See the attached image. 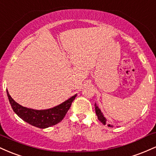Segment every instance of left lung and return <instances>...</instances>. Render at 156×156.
I'll return each mask as SVG.
<instances>
[{"mask_svg":"<svg viewBox=\"0 0 156 156\" xmlns=\"http://www.w3.org/2000/svg\"><path fill=\"white\" fill-rule=\"evenodd\" d=\"M94 107H95V112H96L97 116H98V119H99V120L101 121L103 125H107L108 127H113V125H111L110 124H107V123H106L107 119H105V117H104V115L103 114V113L101 112V109H100L99 107L97 105L96 103H94Z\"/></svg>","mask_w":156,"mask_h":156,"instance_id":"1","label":"left lung"}]
</instances>
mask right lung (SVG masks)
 I'll use <instances>...</instances> for the list:
<instances>
[{
    "label": "right lung",
    "mask_w": 156,
    "mask_h": 156,
    "mask_svg": "<svg viewBox=\"0 0 156 156\" xmlns=\"http://www.w3.org/2000/svg\"><path fill=\"white\" fill-rule=\"evenodd\" d=\"M7 96L12 109L20 118L28 124L39 128H47L60 122L70 108L77 94L53 108L44 110H35L23 107L12 99L6 89Z\"/></svg>",
    "instance_id": "1"
}]
</instances>
